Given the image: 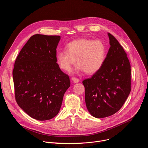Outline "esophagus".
Listing matches in <instances>:
<instances>
[{"instance_id": "34e87169", "label": "esophagus", "mask_w": 148, "mask_h": 148, "mask_svg": "<svg viewBox=\"0 0 148 148\" xmlns=\"http://www.w3.org/2000/svg\"><path fill=\"white\" fill-rule=\"evenodd\" d=\"M71 80L73 81V82L74 83H77L79 82V79L77 78H75V77H72L71 78Z\"/></svg>"}]
</instances>
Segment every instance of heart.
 <instances>
[{
  "mask_svg": "<svg viewBox=\"0 0 148 148\" xmlns=\"http://www.w3.org/2000/svg\"><path fill=\"white\" fill-rule=\"evenodd\" d=\"M66 49L57 53L56 60L60 68L67 72L71 71L77 59L78 71L93 74L101 69L106 57V47L99 40H75L70 42Z\"/></svg>",
  "mask_w": 148,
  "mask_h": 148,
  "instance_id": "1",
  "label": "heart"
}]
</instances>
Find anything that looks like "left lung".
Returning <instances> with one entry per match:
<instances>
[{
  "mask_svg": "<svg viewBox=\"0 0 148 148\" xmlns=\"http://www.w3.org/2000/svg\"><path fill=\"white\" fill-rule=\"evenodd\" d=\"M110 47L101 69L84 79L85 101L94 117L111 116L122 107L131 92V65L118 41L108 33Z\"/></svg>",
  "mask_w": 148,
  "mask_h": 148,
  "instance_id": "obj_1",
  "label": "left lung"
}]
</instances>
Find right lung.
Wrapping results in <instances>:
<instances>
[{
    "instance_id": "obj_1",
    "label": "right lung",
    "mask_w": 148,
    "mask_h": 148,
    "mask_svg": "<svg viewBox=\"0 0 148 148\" xmlns=\"http://www.w3.org/2000/svg\"><path fill=\"white\" fill-rule=\"evenodd\" d=\"M59 36H32L14 62L13 78L18 106L30 117L46 121L60 111L70 78L56 62Z\"/></svg>"
}]
</instances>
